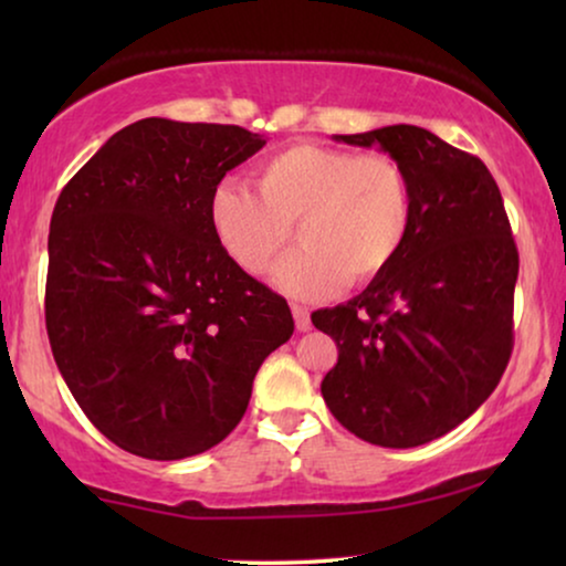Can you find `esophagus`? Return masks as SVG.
Masks as SVG:
<instances>
[{
	"mask_svg": "<svg viewBox=\"0 0 566 566\" xmlns=\"http://www.w3.org/2000/svg\"><path fill=\"white\" fill-rule=\"evenodd\" d=\"M291 312H293V319H296V329L298 332H306L308 327H312V314H308L306 306L293 304Z\"/></svg>",
	"mask_w": 566,
	"mask_h": 566,
	"instance_id": "esophagus-1",
	"label": "esophagus"
}]
</instances>
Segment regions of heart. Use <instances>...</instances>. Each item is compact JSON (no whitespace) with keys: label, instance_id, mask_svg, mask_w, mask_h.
<instances>
[{"label":"heart","instance_id":"heart-1","mask_svg":"<svg viewBox=\"0 0 566 566\" xmlns=\"http://www.w3.org/2000/svg\"><path fill=\"white\" fill-rule=\"evenodd\" d=\"M258 196L223 180L208 200L216 244L247 275H262L296 234L304 247L273 283L298 298H327L345 283H374L405 250L412 182L391 154L291 144L254 167Z\"/></svg>","mask_w":566,"mask_h":566}]
</instances>
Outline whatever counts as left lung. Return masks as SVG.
Returning <instances> with one entry per match:
<instances>
[{"mask_svg": "<svg viewBox=\"0 0 566 566\" xmlns=\"http://www.w3.org/2000/svg\"><path fill=\"white\" fill-rule=\"evenodd\" d=\"M378 144L412 182V229L366 291L312 314L337 343L322 397L374 446L430 443L484 405L513 353L517 247L500 188L474 154L417 126L337 136Z\"/></svg>", "mask_w": 566, "mask_h": 566, "instance_id": "left-lung-1", "label": "left lung"}]
</instances>
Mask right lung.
I'll list each match as a JSON object with an SVG mask.
<instances>
[{
  "label": "right lung",
  "mask_w": 566,
  "mask_h": 566,
  "mask_svg": "<svg viewBox=\"0 0 566 566\" xmlns=\"http://www.w3.org/2000/svg\"><path fill=\"white\" fill-rule=\"evenodd\" d=\"M262 146L242 126L144 118L61 190L45 329L76 405L123 451L177 461L221 443L293 335L285 298L208 223L216 185Z\"/></svg>",
  "instance_id": "right-lung-1"
}]
</instances>
